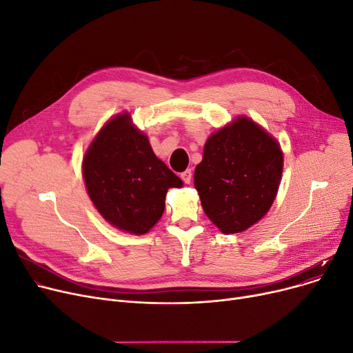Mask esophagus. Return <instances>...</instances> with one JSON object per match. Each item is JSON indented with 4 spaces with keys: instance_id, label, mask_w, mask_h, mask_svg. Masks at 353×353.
Instances as JSON below:
<instances>
[{
    "instance_id": "34e87169",
    "label": "esophagus",
    "mask_w": 353,
    "mask_h": 353,
    "mask_svg": "<svg viewBox=\"0 0 353 353\" xmlns=\"http://www.w3.org/2000/svg\"><path fill=\"white\" fill-rule=\"evenodd\" d=\"M180 177L183 179V181H184V183L189 184V183L192 181V169H188V170L181 172V173H180Z\"/></svg>"
}]
</instances>
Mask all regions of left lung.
I'll list each match as a JSON object with an SVG mask.
<instances>
[{
  "instance_id": "obj_1",
  "label": "left lung",
  "mask_w": 353,
  "mask_h": 353,
  "mask_svg": "<svg viewBox=\"0 0 353 353\" xmlns=\"http://www.w3.org/2000/svg\"><path fill=\"white\" fill-rule=\"evenodd\" d=\"M283 169L279 144L246 117L220 128L194 170L201 208L226 234L261 220L276 197Z\"/></svg>"
}]
</instances>
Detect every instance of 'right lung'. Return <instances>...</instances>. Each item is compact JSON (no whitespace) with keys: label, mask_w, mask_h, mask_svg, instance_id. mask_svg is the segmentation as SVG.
<instances>
[{"label":"right lung","mask_w":353,"mask_h":353,"mask_svg":"<svg viewBox=\"0 0 353 353\" xmlns=\"http://www.w3.org/2000/svg\"><path fill=\"white\" fill-rule=\"evenodd\" d=\"M128 114L110 120L83 161L90 199L111 225L134 234L150 230L164 212L165 193L183 181L156 157Z\"/></svg>","instance_id":"right-lung-1"}]
</instances>
